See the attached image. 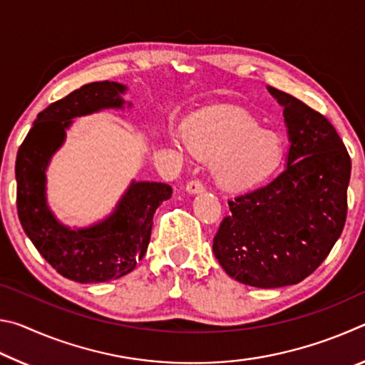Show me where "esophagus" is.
<instances>
[{
    "mask_svg": "<svg viewBox=\"0 0 365 365\" xmlns=\"http://www.w3.org/2000/svg\"><path fill=\"white\" fill-rule=\"evenodd\" d=\"M205 183L201 180H191L187 183V191L190 195H195V193H201V191H205Z\"/></svg>",
    "mask_w": 365,
    "mask_h": 365,
    "instance_id": "obj_1",
    "label": "esophagus"
}]
</instances>
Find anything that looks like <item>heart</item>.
I'll use <instances>...</instances> for the list:
<instances>
[{
	"instance_id": "obj_1",
	"label": "heart",
	"mask_w": 365,
	"mask_h": 365,
	"mask_svg": "<svg viewBox=\"0 0 365 365\" xmlns=\"http://www.w3.org/2000/svg\"><path fill=\"white\" fill-rule=\"evenodd\" d=\"M187 145L195 156L212 160L215 182L225 188L251 187L280 168L282 137L245 110H217L200 115L187 128Z\"/></svg>"
}]
</instances>
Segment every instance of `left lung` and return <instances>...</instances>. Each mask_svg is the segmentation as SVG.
Wrapping results in <instances>:
<instances>
[{
  "label": "left lung",
  "instance_id": "8db88e82",
  "mask_svg": "<svg viewBox=\"0 0 365 365\" xmlns=\"http://www.w3.org/2000/svg\"><path fill=\"white\" fill-rule=\"evenodd\" d=\"M283 106L289 151L270 183L228 200L212 250L232 279L256 288L304 280L329 256L348 214L351 158L335 127L298 98L269 86Z\"/></svg>",
  "mask_w": 365,
  "mask_h": 365
}]
</instances>
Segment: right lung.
<instances>
[{"label":"right lung","instance_id":"1","mask_svg":"<svg viewBox=\"0 0 365 365\" xmlns=\"http://www.w3.org/2000/svg\"><path fill=\"white\" fill-rule=\"evenodd\" d=\"M123 91L125 86L108 80L80 86L36 115L17 151L16 202L24 232L58 274L78 283L130 274L150 245L154 212L172 196L168 183L133 182L108 219L82 230L59 224L48 209L45 170L51 154L63 145L66 128L73 117L122 108Z\"/></svg>","mask_w":365,"mask_h":365}]
</instances>
